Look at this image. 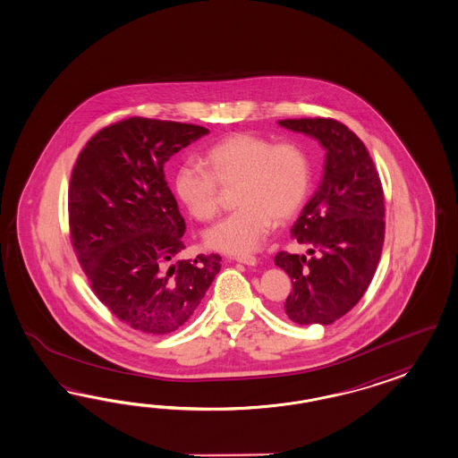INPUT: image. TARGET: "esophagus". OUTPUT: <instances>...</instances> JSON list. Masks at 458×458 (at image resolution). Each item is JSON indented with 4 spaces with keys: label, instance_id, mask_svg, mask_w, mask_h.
<instances>
[{
    "label": "esophagus",
    "instance_id": "1",
    "mask_svg": "<svg viewBox=\"0 0 458 458\" xmlns=\"http://www.w3.org/2000/svg\"><path fill=\"white\" fill-rule=\"evenodd\" d=\"M236 261H240V263H243V265H248V267H255L259 260L255 259V257H251V255H245V257H236Z\"/></svg>",
    "mask_w": 458,
    "mask_h": 458
}]
</instances>
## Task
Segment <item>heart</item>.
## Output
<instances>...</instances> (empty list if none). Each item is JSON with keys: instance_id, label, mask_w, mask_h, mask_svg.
I'll return each mask as SVG.
<instances>
[{"instance_id": "1", "label": "heart", "mask_w": 458, "mask_h": 458, "mask_svg": "<svg viewBox=\"0 0 458 458\" xmlns=\"http://www.w3.org/2000/svg\"><path fill=\"white\" fill-rule=\"evenodd\" d=\"M205 166L186 161L174 174V193L198 222L222 210L223 188H235L228 218L205 235L215 250L245 255L260 247L275 223L290 220L309 195L311 168L307 151L293 141L275 143L253 131L223 138L205 153Z\"/></svg>"}]
</instances>
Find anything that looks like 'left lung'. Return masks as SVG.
Returning a JSON list of instances; mask_svg holds the SVG:
<instances>
[{
  "instance_id": "left-lung-1",
  "label": "left lung",
  "mask_w": 458,
  "mask_h": 458,
  "mask_svg": "<svg viewBox=\"0 0 458 458\" xmlns=\"http://www.w3.org/2000/svg\"><path fill=\"white\" fill-rule=\"evenodd\" d=\"M288 130L313 136L327 149L317 193L292 228L311 259L278 251L275 265L292 278L284 313L298 325H330L367 292L382 255L384 188L363 141L334 118L280 120Z\"/></svg>"
}]
</instances>
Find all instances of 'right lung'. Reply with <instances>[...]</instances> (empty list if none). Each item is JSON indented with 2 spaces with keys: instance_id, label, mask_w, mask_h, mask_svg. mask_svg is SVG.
<instances>
[{
  "instance_id": "add662e5",
  "label": "right lung",
  "mask_w": 458,
  "mask_h": 458,
  "mask_svg": "<svg viewBox=\"0 0 458 458\" xmlns=\"http://www.w3.org/2000/svg\"><path fill=\"white\" fill-rule=\"evenodd\" d=\"M207 133L131 116L99 130L74 163L68 213L76 259L99 301L143 334L178 330L222 268L216 253L178 259L186 225L163 172Z\"/></svg>"
}]
</instances>
